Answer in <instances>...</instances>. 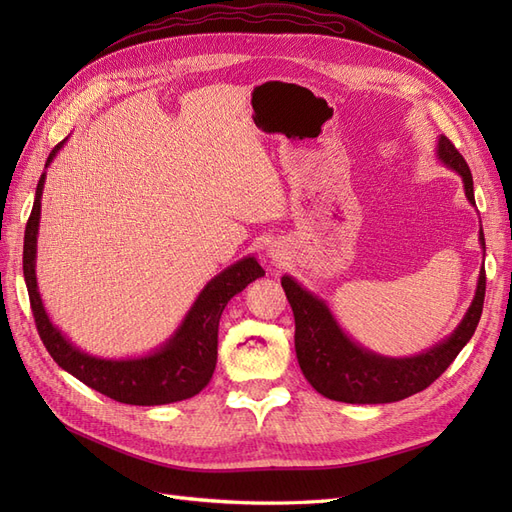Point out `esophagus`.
Instances as JSON below:
<instances>
[{"mask_svg":"<svg viewBox=\"0 0 512 512\" xmlns=\"http://www.w3.org/2000/svg\"><path fill=\"white\" fill-rule=\"evenodd\" d=\"M269 254H271V258H273V260H277V252H275V250H271Z\"/></svg>","mask_w":512,"mask_h":512,"instance_id":"1","label":"esophagus"}]
</instances>
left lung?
I'll use <instances>...</instances> for the list:
<instances>
[{
	"instance_id": "8db88e82",
	"label": "left lung",
	"mask_w": 512,
	"mask_h": 512,
	"mask_svg": "<svg viewBox=\"0 0 512 512\" xmlns=\"http://www.w3.org/2000/svg\"><path fill=\"white\" fill-rule=\"evenodd\" d=\"M436 156L446 168L455 170L461 177L468 203L476 207L470 166L442 134L438 138ZM478 241L485 252L483 228L478 230ZM485 282L487 277L483 267L478 273L476 294L468 312L451 335L425 352L395 359V356L376 354L354 342L339 327L327 303L303 288L294 277L284 275L282 288L294 314V350H297L303 376L320 395L346 401V404H391V401L425 391L433 380L444 374L446 367L472 339L480 314H483Z\"/></svg>"
}]
</instances>
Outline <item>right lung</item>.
<instances>
[{
	"label": "right lung",
	"mask_w": 512,
	"mask_h": 512,
	"mask_svg": "<svg viewBox=\"0 0 512 512\" xmlns=\"http://www.w3.org/2000/svg\"><path fill=\"white\" fill-rule=\"evenodd\" d=\"M64 143L66 141H61L51 151L46 168L51 166ZM44 179L46 173H42L38 181L32 215H29L25 226L23 275L40 339L53 356V361L76 380L87 384L89 389L121 401V404L164 406L198 395L209 384L215 363H218V327L226 303L247 284L265 275V269L258 265L254 256H245L235 265L226 267L200 290L177 331L160 348L145 356L102 359V356L83 352L51 322L38 292L36 250Z\"/></svg>",
	"instance_id": "add662e5"
}]
</instances>
